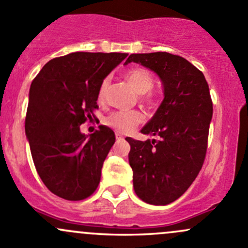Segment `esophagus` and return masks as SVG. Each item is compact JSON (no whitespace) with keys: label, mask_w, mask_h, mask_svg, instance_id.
Segmentation results:
<instances>
[{"label":"esophagus","mask_w":248,"mask_h":248,"mask_svg":"<svg viewBox=\"0 0 248 248\" xmlns=\"http://www.w3.org/2000/svg\"><path fill=\"white\" fill-rule=\"evenodd\" d=\"M115 137H116L117 140H124V135H122L120 132H116L115 133Z\"/></svg>","instance_id":"1"}]
</instances>
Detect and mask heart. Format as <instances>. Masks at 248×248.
<instances>
[{"instance_id": "b5f03b06", "label": "heart", "mask_w": 248, "mask_h": 248, "mask_svg": "<svg viewBox=\"0 0 248 248\" xmlns=\"http://www.w3.org/2000/svg\"><path fill=\"white\" fill-rule=\"evenodd\" d=\"M124 79L139 95H142V100L147 103L153 102V96L148 91L153 87V75L145 67H132L124 74ZM108 80L104 79L98 89V100L102 101L106 95ZM142 114L139 110H119L114 111L106 119V124L121 133H128L138 124L142 121Z\"/></svg>"}]
</instances>
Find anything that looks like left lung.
I'll return each mask as SVG.
<instances>
[{
	"label": "left lung",
	"mask_w": 248,
	"mask_h": 248,
	"mask_svg": "<svg viewBox=\"0 0 248 248\" xmlns=\"http://www.w3.org/2000/svg\"><path fill=\"white\" fill-rule=\"evenodd\" d=\"M132 62L155 72L164 93L155 115L140 131L159 140L126 138L133 186L144 202L166 205L189 189L202 169L213 117L209 87L197 67L168 52L131 54L124 65Z\"/></svg>",
	"instance_id": "1"
}]
</instances>
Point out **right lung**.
Here are the masks:
<instances>
[{"label":"right lung","mask_w":248,"mask_h":248,"mask_svg":"<svg viewBox=\"0 0 248 248\" xmlns=\"http://www.w3.org/2000/svg\"><path fill=\"white\" fill-rule=\"evenodd\" d=\"M127 56L66 54L44 65L31 84L26 137L41 181L62 199L84 200L98 186L115 134L100 126L85 135L79 126L93 119L101 83Z\"/></svg>","instance_id":"obj_1"}]
</instances>
